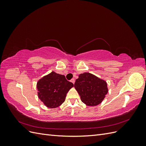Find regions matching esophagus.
<instances>
[{
  "instance_id": "obj_1",
  "label": "esophagus",
  "mask_w": 146,
  "mask_h": 146,
  "mask_svg": "<svg viewBox=\"0 0 146 146\" xmlns=\"http://www.w3.org/2000/svg\"><path fill=\"white\" fill-rule=\"evenodd\" d=\"M70 82H71L73 84H74V83H75V79L74 78H72L71 80H70Z\"/></svg>"
}]
</instances>
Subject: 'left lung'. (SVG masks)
Returning <instances> with one entry per match:
<instances>
[{
	"instance_id": "8db88e82",
	"label": "left lung",
	"mask_w": 146,
	"mask_h": 146,
	"mask_svg": "<svg viewBox=\"0 0 146 146\" xmlns=\"http://www.w3.org/2000/svg\"><path fill=\"white\" fill-rule=\"evenodd\" d=\"M74 87L80 96L82 101L88 106L100 104L108 92L107 84L90 73L79 75Z\"/></svg>"
}]
</instances>
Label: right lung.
Masks as SVG:
<instances>
[{"label":"right lung","mask_w":146,"mask_h":146,"mask_svg":"<svg viewBox=\"0 0 146 146\" xmlns=\"http://www.w3.org/2000/svg\"><path fill=\"white\" fill-rule=\"evenodd\" d=\"M73 86L64 75L52 72L38 82V98L48 108H56L64 102L68 92Z\"/></svg>","instance_id":"obj_1"}]
</instances>
